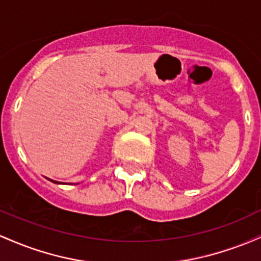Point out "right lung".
<instances>
[{
    "label": "right lung",
    "mask_w": 261,
    "mask_h": 261,
    "mask_svg": "<svg viewBox=\"0 0 261 261\" xmlns=\"http://www.w3.org/2000/svg\"><path fill=\"white\" fill-rule=\"evenodd\" d=\"M46 179H49V178H46ZM50 181H53V182H55V184H61V182H59V181H56V180H53V179H49Z\"/></svg>",
    "instance_id": "1"
}]
</instances>
